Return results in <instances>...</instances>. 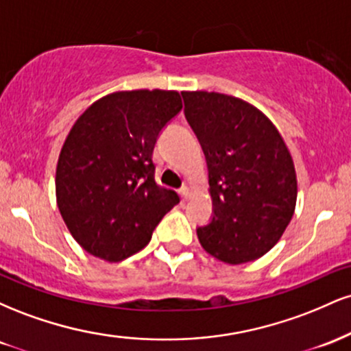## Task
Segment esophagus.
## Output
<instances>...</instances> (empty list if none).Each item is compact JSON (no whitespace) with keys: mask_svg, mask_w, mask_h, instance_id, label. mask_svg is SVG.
Returning a JSON list of instances; mask_svg holds the SVG:
<instances>
[{"mask_svg":"<svg viewBox=\"0 0 351 351\" xmlns=\"http://www.w3.org/2000/svg\"><path fill=\"white\" fill-rule=\"evenodd\" d=\"M180 196H181V199L183 201H188L189 198H191V188L189 186H183L180 189Z\"/></svg>","mask_w":351,"mask_h":351,"instance_id":"esophagus-1","label":"esophagus"}]
</instances>
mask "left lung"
I'll list each match as a JSON object with an SVG mask.
<instances>
[{
	"mask_svg": "<svg viewBox=\"0 0 351 351\" xmlns=\"http://www.w3.org/2000/svg\"><path fill=\"white\" fill-rule=\"evenodd\" d=\"M184 115L208 163L211 223L196 229L208 254L244 264L269 252L291 223L297 175L271 120L243 99L219 92H181Z\"/></svg>",
	"mask_w": 351,
	"mask_h": 351,
	"instance_id": "1",
	"label": "left lung"
}]
</instances>
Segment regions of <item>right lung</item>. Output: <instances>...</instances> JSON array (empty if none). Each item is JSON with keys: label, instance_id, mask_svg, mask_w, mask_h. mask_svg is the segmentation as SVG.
<instances>
[{"label": "right lung", "instance_id": "right-lung-1", "mask_svg": "<svg viewBox=\"0 0 351 351\" xmlns=\"http://www.w3.org/2000/svg\"><path fill=\"white\" fill-rule=\"evenodd\" d=\"M183 108L176 90H122L72 125L59 153L56 199L84 251L119 263L142 251L180 196L155 181L153 148Z\"/></svg>", "mask_w": 351, "mask_h": 351}]
</instances>
